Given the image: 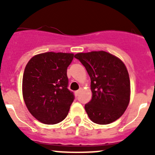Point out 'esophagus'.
Instances as JSON below:
<instances>
[{
  "mask_svg": "<svg viewBox=\"0 0 155 155\" xmlns=\"http://www.w3.org/2000/svg\"><path fill=\"white\" fill-rule=\"evenodd\" d=\"M80 91H81V89H79V90H78V91H75V94H76L77 96H78V95L79 93H80Z\"/></svg>",
  "mask_w": 155,
  "mask_h": 155,
  "instance_id": "1",
  "label": "esophagus"
}]
</instances>
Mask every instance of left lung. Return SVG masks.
Wrapping results in <instances>:
<instances>
[{
    "instance_id": "left-lung-1",
    "label": "left lung",
    "mask_w": 155,
    "mask_h": 155,
    "mask_svg": "<svg viewBox=\"0 0 155 155\" xmlns=\"http://www.w3.org/2000/svg\"><path fill=\"white\" fill-rule=\"evenodd\" d=\"M74 57L84 65L91 78L92 98L84 105L90 120L101 125L118 120L127 109L130 96L126 66L105 51L77 53Z\"/></svg>"
}]
</instances>
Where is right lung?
Returning <instances> with one entry per match:
<instances>
[{
	"instance_id": "obj_1",
	"label": "right lung",
	"mask_w": 155,
	"mask_h": 155,
	"mask_svg": "<svg viewBox=\"0 0 155 155\" xmlns=\"http://www.w3.org/2000/svg\"><path fill=\"white\" fill-rule=\"evenodd\" d=\"M73 53H48L28 61L22 78V94L27 109L39 122L58 124L66 118L74 99L68 88L67 70Z\"/></svg>"
}]
</instances>
